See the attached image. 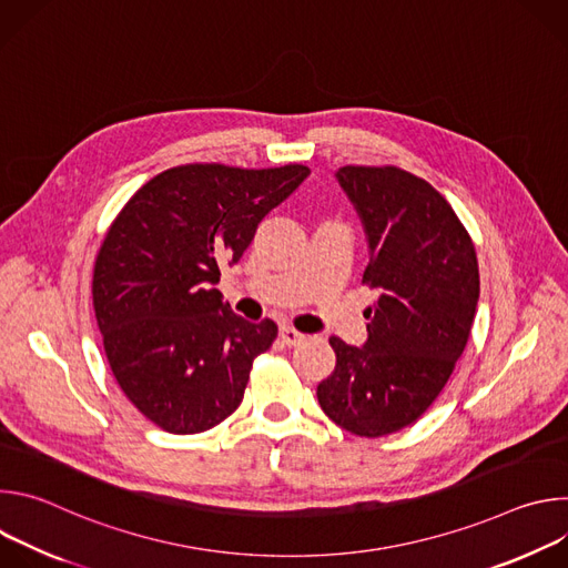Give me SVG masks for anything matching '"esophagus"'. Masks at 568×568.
Segmentation results:
<instances>
[{
	"label": "esophagus",
	"mask_w": 568,
	"mask_h": 568,
	"mask_svg": "<svg viewBox=\"0 0 568 568\" xmlns=\"http://www.w3.org/2000/svg\"><path fill=\"white\" fill-rule=\"evenodd\" d=\"M281 339H283V344H287V346H296V344H301V342L305 339V335L298 333V331L292 328V326H283V328H281Z\"/></svg>",
	"instance_id": "esophagus-1"
}]
</instances>
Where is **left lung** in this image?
Segmentation results:
<instances>
[{
	"mask_svg": "<svg viewBox=\"0 0 568 568\" xmlns=\"http://www.w3.org/2000/svg\"><path fill=\"white\" fill-rule=\"evenodd\" d=\"M337 180L368 235L362 285L377 301L364 346L331 337L337 364L316 397L342 429L379 438L414 425L454 373L478 303V263L467 229L427 180L397 166H344Z\"/></svg>",
	"mask_w": 568,
	"mask_h": 568,
	"instance_id": "obj_1",
	"label": "left lung"
}]
</instances>
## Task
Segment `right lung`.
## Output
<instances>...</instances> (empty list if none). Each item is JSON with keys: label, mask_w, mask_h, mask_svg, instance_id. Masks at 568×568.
Wrapping results in <instances>:
<instances>
[{"label": "right lung", "mask_w": 568, "mask_h": 568, "mask_svg": "<svg viewBox=\"0 0 568 568\" xmlns=\"http://www.w3.org/2000/svg\"><path fill=\"white\" fill-rule=\"evenodd\" d=\"M307 175L301 164L175 166L110 224L92 278L99 331L116 384L159 429L202 434L240 407L278 326L233 314L213 285Z\"/></svg>", "instance_id": "add662e5"}]
</instances>
